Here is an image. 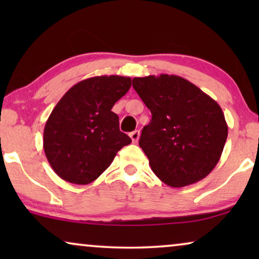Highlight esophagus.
I'll list each match as a JSON object with an SVG mask.
<instances>
[{
  "label": "esophagus",
  "instance_id": "1",
  "mask_svg": "<svg viewBox=\"0 0 259 259\" xmlns=\"http://www.w3.org/2000/svg\"><path fill=\"white\" fill-rule=\"evenodd\" d=\"M130 137H131V139H132L133 143L137 144L138 140H139V138H140V132L139 131H133L132 133H130Z\"/></svg>",
  "mask_w": 259,
  "mask_h": 259
}]
</instances>
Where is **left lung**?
Instances as JSON below:
<instances>
[{
	"label": "left lung",
	"mask_w": 259,
	"mask_h": 259,
	"mask_svg": "<svg viewBox=\"0 0 259 259\" xmlns=\"http://www.w3.org/2000/svg\"><path fill=\"white\" fill-rule=\"evenodd\" d=\"M133 88L152 113L139 146L154 175L172 187L204 179L221 159L228 138L221 106L177 75L134 77Z\"/></svg>",
	"instance_id": "1"
}]
</instances>
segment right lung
Here are the masks:
<instances>
[{"label": "right lung", "instance_id": "add662e5", "mask_svg": "<svg viewBox=\"0 0 259 259\" xmlns=\"http://www.w3.org/2000/svg\"><path fill=\"white\" fill-rule=\"evenodd\" d=\"M131 84L127 76H94L60 99L44 131L46 157L60 178L77 185L94 182L118 151L132 143L120 132L119 116L112 112Z\"/></svg>", "mask_w": 259, "mask_h": 259}]
</instances>
